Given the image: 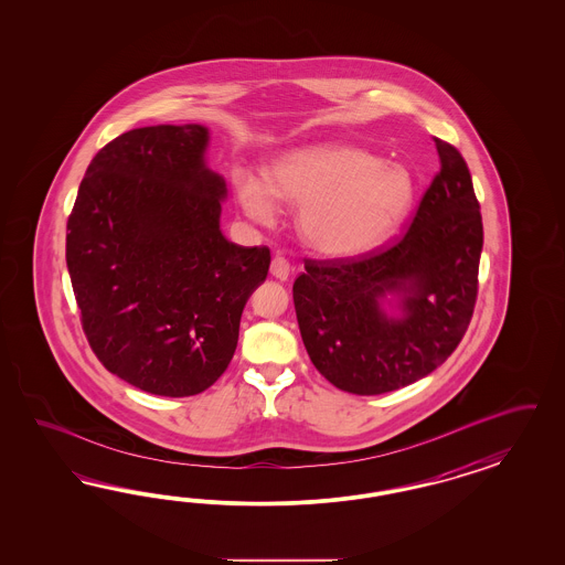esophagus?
Segmentation results:
<instances>
[{
  "mask_svg": "<svg viewBox=\"0 0 565 565\" xmlns=\"http://www.w3.org/2000/svg\"><path fill=\"white\" fill-rule=\"evenodd\" d=\"M291 267L290 263H288V258L284 257H275L271 260V275H274L275 279H279V281H286L288 277H290Z\"/></svg>",
  "mask_w": 565,
  "mask_h": 565,
  "instance_id": "1",
  "label": "esophagus"
}]
</instances>
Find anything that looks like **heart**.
<instances>
[{"instance_id":"b5f03b06","label":"heart","mask_w":565,"mask_h":565,"mask_svg":"<svg viewBox=\"0 0 565 565\" xmlns=\"http://www.w3.org/2000/svg\"><path fill=\"white\" fill-rule=\"evenodd\" d=\"M244 213L269 225L277 199L300 205L298 230L312 250L359 257L392 238L411 215L416 184L397 163L345 145H312L277 157L267 178L234 171Z\"/></svg>"}]
</instances>
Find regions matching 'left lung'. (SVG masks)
<instances>
[{"label":"left lung","instance_id":"obj_1","mask_svg":"<svg viewBox=\"0 0 565 565\" xmlns=\"http://www.w3.org/2000/svg\"><path fill=\"white\" fill-rule=\"evenodd\" d=\"M435 147L441 170L404 238L360 258H307V271L294 281L308 356L348 394H387L427 376L470 326L482 250L480 205L460 151L439 138ZM385 303L398 312L387 313Z\"/></svg>","mask_w":565,"mask_h":565}]
</instances>
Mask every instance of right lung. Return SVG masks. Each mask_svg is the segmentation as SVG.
I'll return each mask as SVG.
<instances>
[{"mask_svg": "<svg viewBox=\"0 0 565 565\" xmlns=\"http://www.w3.org/2000/svg\"><path fill=\"white\" fill-rule=\"evenodd\" d=\"M206 147L201 124L124 132L93 157L70 213L66 263L86 340L147 394L196 395L223 375L271 263L267 246L223 236L227 189Z\"/></svg>", "mask_w": 565, "mask_h": 565, "instance_id": "right-lung-1", "label": "right lung"}]
</instances>
